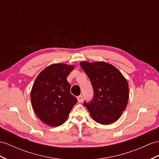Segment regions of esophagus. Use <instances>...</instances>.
<instances>
[{
    "label": "esophagus",
    "mask_w": 159,
    "mask_h": 159,
    "mask_svg": "<svg viewBox=\"0 0 159 159\" xmlns=\"http://www.w3.org/2000/svg\"><path fill=\"white\" fill-rule=\"evenodd\" d=\"M77 99H78V101H79V103L82 102V101H83V96H82V95L78 96V97H77Z\"/></svg>",
    "instance_id": "34e87169"
}]
</instances>
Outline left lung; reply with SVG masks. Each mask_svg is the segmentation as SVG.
Wrapping results in <instances>:
<instances>
[{"mask_svg":"<svg viewBox=\"0 0 159 159\" xmlns=\"http://www.w3.org/2000/svg\"><path fill=\"white\" fill-rule=\"evenodd\" d=\"M90 79L94 95L84 105L92 118L101 124L107 125L120 118L127 106L129 87L127 80L113 65L105 62L80 63Z\"/></svg>","mask_w":159,"mask_h":159,"instance_id":"left-lung-1","label":"left lung"}]
</instances>
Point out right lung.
<instances>
[{"instance_id": "1", "label": "right lung", "mask_w": 159, "mask_h": 159, "mask_svg": "<svg viewBox=\"0 0 159 159\" xmlns=\"http://www.w3.org/2000/svg\"><path fill=\"white\" fill-rule=\"evenodd\" d=\"M74 68L72 65L53 64L36 78L31 101L35 114L44 124L54 127L62 125L77 103L66 79Z\"/></svg>"}]
</instances>
